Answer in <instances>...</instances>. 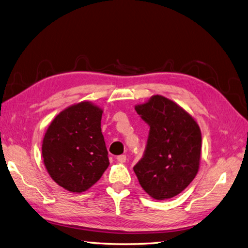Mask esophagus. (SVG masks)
<instances>
[{
	"mask_svg": "<svg viewBox=\"0 0 248 248\" xmlns=\"http://www.w3.org/2000/svg\"><path fill=\"white\" fill-rule=\"evenodd\" d=\"M117 160L120 162V163H124L126 161V155H120L117 157Z\"/></svg>",
	"mask_w": 248,
	"mask_h": 248,
	"instance_id": "esophagus-1",
	"label": "esophagus"
}]
</instances>
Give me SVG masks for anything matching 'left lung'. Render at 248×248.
Masks as SVG:
<instances>
[{
  "mask_svg": "<svg viewBox=\"0 0 248 248\" xmlns=\"http://www.w3.org/2000/svg\"><path fill=\"white\" fill-rule=\"evenodd\" d=\"M135 109L150 126L144 155L134 167L135 173L153 199H172L199 172L200 126L185 109L162 95H154Z\"/></svg>",
  "mask_w": 248,
  "mask_h": 248,
  "instance_id": "left-lung-1",
  "label": "left lung"
}]
</instances>
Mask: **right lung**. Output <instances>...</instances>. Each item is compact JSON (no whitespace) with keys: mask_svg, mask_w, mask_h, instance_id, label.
<instances>
[{"mask_svg":"<svg viewBox=\"0 0 248 248\" xmlns=\"http://www.w3.org/2000/svg\"><path fill=\"white\" fill-rule=\"evenodd\" d=\"M102 114L100 107L81 102L62 110L48 126L42 142L43 162L52 179L65 190H88L109 166Z\"/></svg>","mask_w":248,"mask_h":248,"instance_id":"1","label":"right lung"}]
</instances>
